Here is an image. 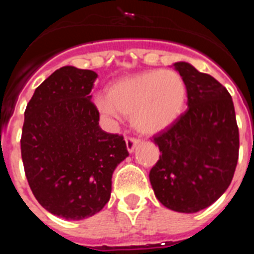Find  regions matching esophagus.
Wrapping results in <instances>:
<instances>
[{"mask_svg":"<svg viewBox=\"0 0 254 254\" xmlns=\"http://www.w3.org/2000/svg\"><path fill=\"white\" fill-rule=\"evenodd\" d=\"M140 143V140L137 138H132V137H127L126 138V145H127V150H128L129 154L134 151V149L137 147V145Z\"/></svg>","mask_w":254,"mask_h":254,"instance_id":"1","label":"esophagus"}]
</instances>
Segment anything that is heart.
I'll list each match as a JSON object with an SVG mask.
<instances>
[{
  "label": "heart",
  "mask_w": 254,
  "mask_h": 254,
  "mask_svg": "<svg viewBox=\"0 0 254 254\" xmlns=\"http://www.w3.org/2000/svg\"><path fill=\"white\" fill-rule=\"evenodd\" d=\"M186 99L187 86L179 73L152 69L117 80L108 95H96L95 105L107 117L131 116L132 126L140 133L156 134L179 120Z\"/></svg>",
  "instance_id": "heart-1"
}]
</instances>
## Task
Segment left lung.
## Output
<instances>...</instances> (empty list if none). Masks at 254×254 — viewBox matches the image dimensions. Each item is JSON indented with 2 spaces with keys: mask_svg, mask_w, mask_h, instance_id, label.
<instances>
[{
  "mask_svg": "<svg viewBox=\"0 0 254 254\" xmlns=\"http://www.w3.org/2000/svg\"><path fill=\"white\" fill-rule=\"evenodd\" d=\"M187 86V111L154 138L160 159L150 170L156 198L177 212L208 207L228 190L239 152L234 104L225 87L188 62H176Z\"/></svg>",
  "mask_w": 254,
  "mask_h": 254,
  "instance_id": "left-lung-1",
  "label": "left lung"
}]
</instances>
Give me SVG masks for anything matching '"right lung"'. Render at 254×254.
<instances>
[{"mask_svg":"<svg viewBox=\"0 0 254 254\" xmlns=\"http://www.w3.org/2000/svg\"><path fill=\"white\" fill-rule=\"evenodd\" d=\"M96 75L64 66L35 89L21 134L25 176L38 202L51 214L82 220L111 198L112 176L128 151L122 136L99 127L91 103Z\"/></svg>","mask_w":254,"mask_h":254,"instance_id":"obj_1","label":"right lung"}]
</instances>
